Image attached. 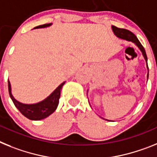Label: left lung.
Returning a JSON list of instances; mask_svg holds the SVG:
<instances>
[{"mask_svg":"<svg viewBox=\"0 0 157 157\" xmlns=\"http://www.w3.org/2000/svg\"><path fill=\"white\" fill-rule=\"evenodd\" d=\"M112 30L113 31H114V35H116L117 37L122 39H126V40L127 41H131V42L135 43V44L138 46V48L141 50V52H142L144 59H145V61L147 62V55H146V53H145V50H144L143 46L141 44V43L139 42V40L137 39V38L136 37V35H134V34L132 33L131 31H129V30L117 28V27H115V26H112Z\"/></svg>","mask_w":157,"mask_h":157,"instance_id":"1","label":"left lung"}]
</instances>
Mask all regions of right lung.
<instances>
[{"label": "right lung", "mask_w": 157, "mask_h": 157, "mask_svg": "<svg viewBox=\"0 0 157 157\" xmlns=\"http://www.w3.org/2000/svg\"><path fill=\"white\" fill-rule=\"evenodd\" d=\"M50 24H43V25L37 26L35 28H46V27H49ZM64 84H65V82L60 84L59 86L54 90V92L50 94V96H48L42 102H39V103H35V104H23L20 102L16 101L11 93V85L9 80V95H10L11 99L13 100L16 108L18 109L19 111L21 112V114L24 115L26 118H29L31 120H41L48 117L50 114H52L56 110L58 105V102H59L61 90H62Z\"/></svg>", "instance_id": "obj_1"}]
</instances>
